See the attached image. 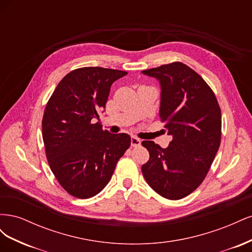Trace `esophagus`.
Returning a JSON list of instances; mask_svg holds the SVG:
<instances>
[{
  "instance_id": "obj_1",
  "label": "esophagus",
  "mask_w": 252,
  "mask_h": 252,
  "mask_svg": "<svg viewBox=\"0 0 252 252\" xmlns=\"http://www.w3.org/2000/svg\"><path fill=\"white\" fill-rule=\"evenodd\" d=\"M141 145V140L135 138V136H131V146L133 147H138Z\"/></svg>"
}]
</instances>
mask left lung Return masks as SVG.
I'll return each mask as SVG.
<instances>
[{"label":"left lung","instance_id":"1","mask_svg":"<svg viewBox=\"0 0 252 252\" xmlns=\"http://www.w3.org/2000/svg\"><path fill=\"white\" fill-rule=\"evenodd\" d=\"M161 86L159 118L172 141L162 148L143 141L149 159L142 166L148 185L180 200L201 185L220 143L222 117L217 97L201 75L181 62L143 70Z\"/></svg>","mask_w":252,"mask_h":252}]
</instances>
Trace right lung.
I'll list each match as a JSON object with an SVG mask.
<instances>
[{
	"label": "right lung",
	"instance_id": "add662e5",
	"mask_svg": "<svg viewBox=\"0 0 252 252\" xmlns=\"http://www.w3.org/2000/svg\"><path fill=\"white\" fill-rule=\"evenodd\" d=\"M126 74L102 67L72 70L58 84L45 108L42 134L49 167L60 185L79 199L102 191L130 146L129 134H113L94 123L113 82Z\"/></svg>",
	"mask_w": 252,
	"mask_h": 252
}]
</instances>
